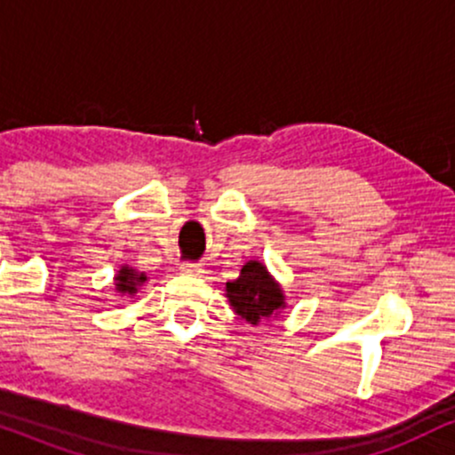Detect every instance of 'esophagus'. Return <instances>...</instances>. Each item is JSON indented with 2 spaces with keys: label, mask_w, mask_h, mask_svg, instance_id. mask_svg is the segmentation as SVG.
<instances>
[{
  "label": "esophagus",
  "mask_w": 455,
  "mask_h": 455,
  "mask_svg": "<svg viewBox=\"0 0 455 455\" xmlns=\"http://www.w3.org/2000/svg\"><path fill=\"white\" fill-rule=\"evenodd\" d=\"M180 270L185 275H202L204 273V268L200 267V264H182Z\"/></svg>",
  "instance_id": "esophagus-1"
}]
</instances>
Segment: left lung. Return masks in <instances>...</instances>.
I'll return each instance as SVG.
<instances>
[{"mask_svg":"<svg viewBox=\"0 0 455 455\" xmlns=\"http://www.w3.org/2000/svg\"><path fill=\"white\" fill-rule=\"evenodd\" d=\"M226 296L234 314L253 326L279 318V314L288 307L282 283L259 259H249L243 264L241 275L226 283Z\"/></svg>","mask_w":455,"mask_h":455,"instance_id":"obj_1","label":"left lung"}]
</instances>
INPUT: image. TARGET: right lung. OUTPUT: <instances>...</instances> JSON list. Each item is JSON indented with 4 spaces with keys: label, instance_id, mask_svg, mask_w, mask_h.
Listing matches in <instances>:
<instances>
[{
    "label": "right lung",
    "instance_id": "add662e5",
    "mask_svg": "<svg viewBox=\"0 0 455 455\" xmlns=\"http://www.w3.org/2000/svg\"><path fill=\"white\" fill-rule=\"evenodd\" d=\"M146 282H148L146 273H141V270L129 267V264H122V267L117 268V273L114 277V290L117 294L129 296V299H135L137 292H140V288Z\"/></svg>",
    "mask_w": 455,
    "mask_h": 455
}]
</instances>
